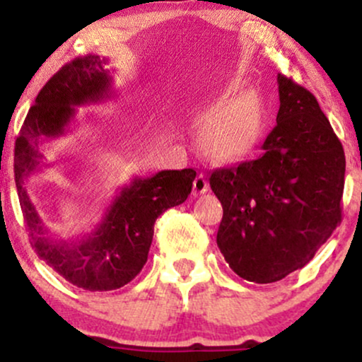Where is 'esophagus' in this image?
I'll return each mask as SVG.
<instances>
[{
  "mask_svg": "<svg viewBox=\"0 0 362 362\" xmlns=\"http://www.w3.org/2000/svg\"><path fill=\"white\" fill-rule=\"evenodd\" d=\"M207 189H209V182H207L204 173H199L194 180V192L195 194H206Z\"/></svg>",
  "mask_w": 362,
  "mask_h": 362,
  "instance_id": "1",
  "label": "esophagus"
}]
</instances>
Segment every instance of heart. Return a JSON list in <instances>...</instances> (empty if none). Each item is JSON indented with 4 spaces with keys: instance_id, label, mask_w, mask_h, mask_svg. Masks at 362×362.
Segmentation results:
<instances>
[{
    "instance_id": "obj_1",
    "label": "heart",
    "mask_w": 362,
    "mask_h": 362,
    "mask_svg": "<svg viewBox=\"0 0 362 362\" xmlns=\"http://www.w3.org/2000/svg\"><path fill=\"white\" fill-rule=\"evenodd\" d=\"M201 141L214 161H231L255 146L260 119L250 102L221 103L199 120Z\"/></svg>"
}]
</instances>
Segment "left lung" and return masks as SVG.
Instances as JSON below:
<instances>
[{"instance_id": "1", "label": "left lung", "mask_w": 362, "mask_h": 362, "mask_svg": "<svg viewBox=\"0 0 362 362\" xmlns=\"http://www.w3.org/2000/svg\"><path fill=\"white\" fill-rule=\"evenodd\" d=\"M279 112L257 160L211 173L218 242L243 279L269 284L305 267L340 223L346 156L317 98L277 74Z\"/></svg>"}]
</instances>
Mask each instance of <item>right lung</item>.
<instances>
[{
	"instance_id": "right-lung-1",
	"label": "right lung",
	"mask_w": 362,
	"mask_h": 362,
	"mask_svg": "<svg viewBox=\"0 0 362 362\" xmlns=\"http://www.w3.org/2000/svg\"><path fill=\"white\" fill-rule=\"evenodd\" d=\"M109 59L85 56L68 62L44 85L30 107L15 143V182L32 248L66 281L86 291L122 288L141 272L155 233V221L189 197L195 170H161L134 177L120 187L93 231L78 240L54 235L27 190L45 163V148L68 134L76 109L109 100Z\"/></svg>"
}]
</instances>
